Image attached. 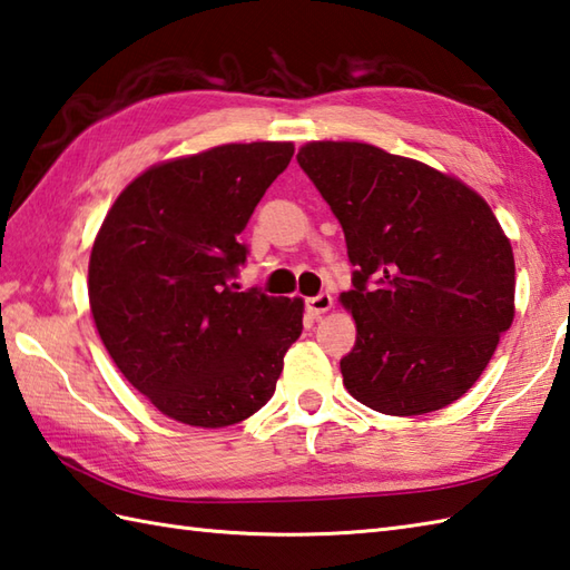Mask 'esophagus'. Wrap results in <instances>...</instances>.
<instances>
[{"instance_id": "esophagus-1", "label": "esophagus", "mask_w": 570, "mask_h": 570, "mask_svg": "<svg viewBox=\"0 0 570 570\" xmlns=\"http://www.w3.org/2000/svg\"><path fill=\"white\" fill-rule=\"evenodd\" d=\"M306 308H308L311 316L318 318V316H323V313H328V311L333 308V296H331V294L313 296V298L306 301Z\"/></svg>"}]
</instances>
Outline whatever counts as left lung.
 <instances>
[{
  "instance_id": "8db88e82",
  "label": "left lung",
  "mask_w": 570,
  "mask_h": 570,
  "mask_svg": "<svg viewBox=\"0 0 570 570\" xmlns=\"http://www.w3.org/2000/svg\"><path fill=\"white\" fill-rule=\"evenodd\" d=\"M296 159L343 225L357 337L341 360L360 404L419 416L463 396L514 321V254L463 180L365 141H308Z\"/></svg>"
}]
</instances>
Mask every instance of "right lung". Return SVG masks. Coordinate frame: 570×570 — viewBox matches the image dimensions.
I'll return each mask as SVG.
<instances>
[{"label":"right lung","instance_id":"obj_1","mask_svg":"<svg viewBox=\"0 0 570 570\" xmlns=\"http://www.w3.org/2000/svg\"><path fill=\"white\" fill-rule=\"evenodd\" d=\"M292 141L223 144L149 166L119 193L92 242L88 296L117 370L164 416L200 429L269 402L304 331V298L239 292L229 278Z\"/></svg>","mask_w":570,"mask_h":570}]
</instances>
